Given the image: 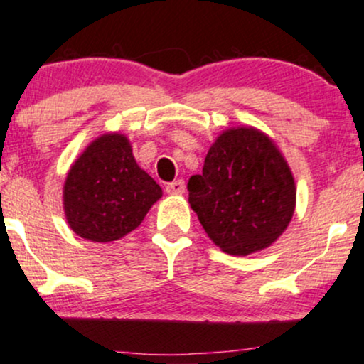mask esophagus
Returning <instances> with one entry per match:
<instances>
[{"instance_id":"obj_1","label":"esophagus","mask_w":364,"mask_h":364,"mask_svg":"<svg viewBox=\"0 0 364 364\" xmlns=\"http://www.w3.org/2000/svg\"><path fill=\"white\" fill-rule=\"evenodd\" d=\"M166 191L169 195H183L185 193V181L183 179H176L173 183H167Z\"/></svg>"}]
</instances>
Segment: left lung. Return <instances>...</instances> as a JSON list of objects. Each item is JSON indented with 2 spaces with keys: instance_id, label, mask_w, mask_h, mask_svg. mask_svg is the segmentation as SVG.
<instances>
[{
  "instance_id": "8db88e82",
  "label": "left lung",
  "mask_w": 364,
  "mask_h": 364,
  "mask_svg": "<svg viewBox=\"0 0 364 364\" xmlns=\"http://www.w3.org/2000/svg\"><path fill=\"white\" fill-rule=\"evenodd\" d=\"M188 191L205 233L233 255L257 252L277 240L292 219L297 195L289 164L255 127L219 134Z\"/></svg>"
}]
</instances>
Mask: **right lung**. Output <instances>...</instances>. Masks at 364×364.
Instances as JSON below:
<instances>
[{"mask_svg": "<svg viewBox=\"0 0 364 364\" xmlns=\"http://www.w3.org/2000/svg\"><path fill=\"white\" fill-rule=\"evenodd\" d=\"M162 188L133 157L121 133L95 139L72 164L63 185V209L75 235L91 242H114L136 230Z\"/></svg>", "mask_w": 364, "mask_h": 364, "instance_id": "add662e5", "label": "right lung"}]
</instances>
